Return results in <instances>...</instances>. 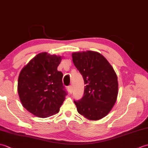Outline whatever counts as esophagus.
Segmentation results:
<instances>
[{
	"label": "esophagus",
	"mask_w": 148,
	"mask_h": 148,
	"mask_svg": "<svg viewBox=\"0 0 148 148\" xmlns=\"http://www.w3.org/2000/svg\"><path fill=\"white\" fill-rule=\"evenodd\" d=\"M68 90H69V92H70L71 93H72V86L71 85L68 86Z\"/></svg>",
	"instance_id": "1"
}]
</instances>
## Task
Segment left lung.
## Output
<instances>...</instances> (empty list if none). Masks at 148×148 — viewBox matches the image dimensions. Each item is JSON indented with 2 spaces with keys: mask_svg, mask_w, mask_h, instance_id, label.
Instances as JSON below:
<instances>
[{
  "mask_svg": "<svg viewBox=\"0 0 148 148\" xmlns=\"http://www.w3.org/2000/svg\"><path fill=\"white\" fill-rule=\"evenodd\" d=\"M72 56L86 84L82 99L74 101L77 112L90 120H99L111 111L117 99V75L106 58L98 52H76Z\"/></svg>",
  "mask_w": 148,
  "mask_h": 148,
  "instance_id": "left-lung-1",
  "label": "left lung"
}]
</instances>
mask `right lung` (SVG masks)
Returning a JSON list of instances; mask_svg holds the SVG:
<instances>
[{"instance_id": "add662e5", "label": "right lung", "mask_w": 148, "mask_h": 148, "mask_svg": "<svg viewBox=\"0 0 148 148\" xmlns=\"http://www.w3.org/2000/svg\"><path fill=\"white\" fill-rule=\"evenodd\" d=\"M60 56L40 53L22 69L18 77V93L25 108L39 118L58 113L67 92L58 71Z\"/></svg>"}]
</instances>
